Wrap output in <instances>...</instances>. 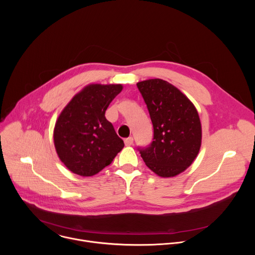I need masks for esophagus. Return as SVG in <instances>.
Returning a JSON list of instances; mask_svg holds the SVG:
<instances>
[{
  "label": "esophagus",
  "instance_id": "obj_1",
  "mask_svg": "<svg viewBox=\"0 0 255 255\" xmlns=\"http://www.w3.org/2000/svg\"><path fill=\"white\" fill-rule=\"evenodd\" d=\"M124 142H125V145H126V146H130V145H132V144H133V137L125 138V139H124Z\"/></svg>",
  "mask_w": 255,
  "mask_h": 255
}]
</instances>
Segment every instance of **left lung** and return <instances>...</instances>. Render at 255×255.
<instances>
[{"label":"left lung","mask_w":255,"mask_h":255,"mask_svg":"<svg viewBox=\"0 0 255 255\" xmlns=\"http://www.w3.org/2000/svg\"><path fill=\"white\" fill-rule=\"evenodd\" d=\"M137 88L153 126L151 143L137 148L141 157L159 176L183 172L201 147L202 127L195 106L179 90L160 79L140 82Z\"/></svg>","instance_id":"obj_1"}]
</instances>
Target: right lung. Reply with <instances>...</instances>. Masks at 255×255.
<instances>
[{"mask_svg": "<svg viewBox=\"0 0 255 255\" xmlns=\"http://www.w3.org/2000/svg\"><path fill=\"white\" fill-rule=\"evenodd\" d=\"M121 85H90L63 109L54 128L56 152L74 173L92 176L110 165L124 147L105 113Z\"/></svg>", "mask_w": 255, "mask_h": 255, "instance_id": "obj_1", "label": "right lung"}]
</instances>
